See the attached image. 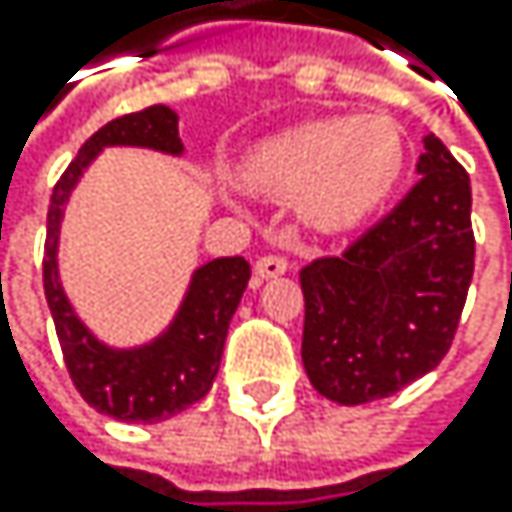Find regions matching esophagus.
Segmentation results:
<instances>
[{
    "mask_svg": "<svg viewBox=\"0 0 512 512\" xmlns=\"http://www.w3.org/2000/svg\"><path fill=\"white\" fill-rule=\"evenodd\" d=\"M288 270V261L282 258V254H264V258L254 264V273H258L261 279H276Z\"/></svg>",
    "mask_w": 512,
    "mask_h": 512,
    "instance_id": "1",
    "label": "esophagus"
}]
</instances>
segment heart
<instances>
[{"label": "heart", "mask_w": 512, "mask_h": 512, "mask_svg": "<svg viewBox=\"0 0 512 512\" xmlns=\"http://www.w3.org/2000/svg\"><path fill=\"white\" fill-rule=\"evenodd\" d=\"M405 144L387 116H334L285 128L254 147L239 178L248 190L298 202L301 221L334 233L368 218L399 184Z\"/></svg>", "instance_id": "1"}]
</instances>
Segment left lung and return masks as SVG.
Listing matches in <instances>:
<instances>
[{
    "mask_svg": "<svg viewBox=\"0 0 512 512\" xmlns=\"http://www.w3.org/2000/svg\"><path fill=\"white\" fill-rule=\"evenodd\" d=\"M421 181L347 251L301 270L304 368L331 402L362 405L433 371L461 322L473 279L470 174L436 134Z\"/></svg>",
    "mask_w": 512,
    "mask_h": 512,
    "instance_id": "1",
    "label": "left lung"
}]
</instances>
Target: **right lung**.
I'll return each mask as SVG.
<instances>
[{"instance_id":"right-lung-1","label":"right lung","mask_w":512,"mask_h":512,"mask_svg":"<svg viewBox=\"0 0 512 512\" xmlns=\"http://www.w3.org/2000/svg\"><path fill=\"white\" fill-rule=\"evenodd\" d=\"M104 147H150L178 156V113L156 104L119 116L97 128L82 144L79 156L54 184L48 205V233L42 258L45 301L54 316V331L64 350L67 371L82 399L101 415L128 424H156L199 402L221 368L230 319L242 301L251 267L245 258H218L193 273L187 298L162 338L134 350H113L101 344L79 322L57 279V230L61 214L85 165Z\"/></svg>"}]
</instances>
